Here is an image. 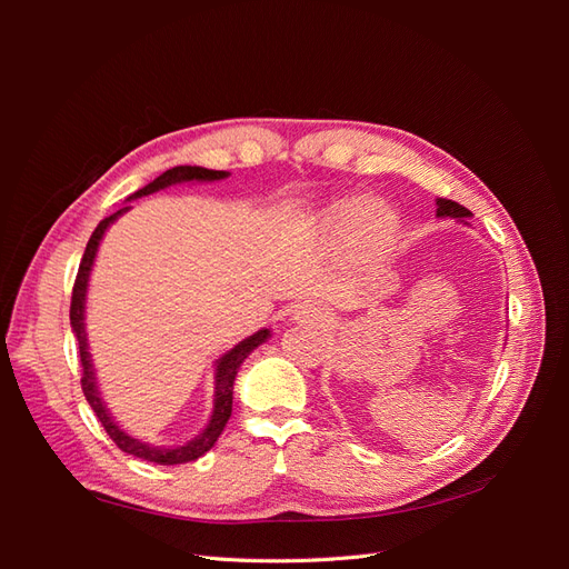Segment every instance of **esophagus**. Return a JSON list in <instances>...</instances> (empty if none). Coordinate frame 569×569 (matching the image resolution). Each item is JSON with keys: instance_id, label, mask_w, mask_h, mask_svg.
I'll list each match as a JSON object with an SVG mask.
<instances>
[{"instance_id": "1", "label": "esophagus", "mask_w": 569, "mask_h": 569, "mask_svg": "<svg viewBox=\"0 0 569 569\" xmlns=\"http://www.w3.org/2000/svg\"><path fill=\"white\" fill-rule=\"evenodd\" d=\"M325 318L327 316L322 313V308H318L313 303H297L295 311H291V320H297V322L320 325V322H325Z\"/></svg>"}]
</instances>
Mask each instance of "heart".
Returning <instances> with one entry per match:
<instances>
[{
  "label": "heart",
  "mask_w": 569,
  "mask_h": 569,
  "mask_svg": "<svg viewBox=\"0 0 569 569\" xmlns=\"http://www.w3.org/2000/svg\"><path fill=\"white\" fill-rule=\"evenodd\" d=\"M387 218L385 213L377 209V206L370 203H358L351 206L349 211H343V216L339 218V228L349 230L353 234L360 237H370V239H380L387 234Z\"/></svg>",
  "instance_id": "b5f03b06"
}]
</instances>
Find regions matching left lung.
<instances>
[{
    "mask_svg": "<svg viewBox=\"0 0 569 569\" xmlns=\"http://www.w3.org/2000/svg\"><path fill=\"white\" fill-rule=\"evenodd\" d=\"M437 216L441 218H470V211L451 199H437Z\"/></svg>",
    "mask_w": 569,
    "mask_h": 569,
    "instance_id": "obj_1",
    "label": "left lung"
}]
</instances>
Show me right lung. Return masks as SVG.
<instances>
[{"label":"right lung","instance_id":"right-lung-1","mask_svg":"<svg viewBox=\"0 0 569 569\" xmlns=\"http://www.w3.org/2000/svg\"><path fill=\"white\" fill-rule=\"evenodd\" d=\"M230 173L226 170H209V168H201V166H176L166 170L163 176H159L153 182H149L147 187L137 189V192L130 199L137 197H147L151 192H159L163 187L170 184H178V182H213V180H222L228 178ZM130 206H123V209L116 211L113 216L104 218L94 228L92 237L88 247H84L82 253V261L76 274V284H73V297H71V327L78 337V349H80V366H82V393L88 403L92 406V410L97 412V418L101 422V427L107 429V435L113 439V443L118 446L120 451H126L134 458H142L149 462H157V465H180V462H189V460H197L201 458L206 451L213 449V443L218 441V437L222 435V429H226L230 416H232V389H234V377L239 372V366L244 363V358L256 349L261 347V343L270 337V330H258L256 335L247 337L244 341H239L234 349H230L226 356H222L218 363H216V399H213V412H211V420L206 425L203 432L199 437H194L192 441H187L184 446H176V449H163V446H151L147 441H140L130 437L128 432L120 429L111 412L107 410L104 401H101L99 389H97V377H94V368H92V358L88 351V335H84V297H88V280H90V270L94 263V256L99 249L101 237H104L107 228L111 222L120 216L126 213Z\"/></svg>","mask_w":569,"mask_h":569}]
</instances>
